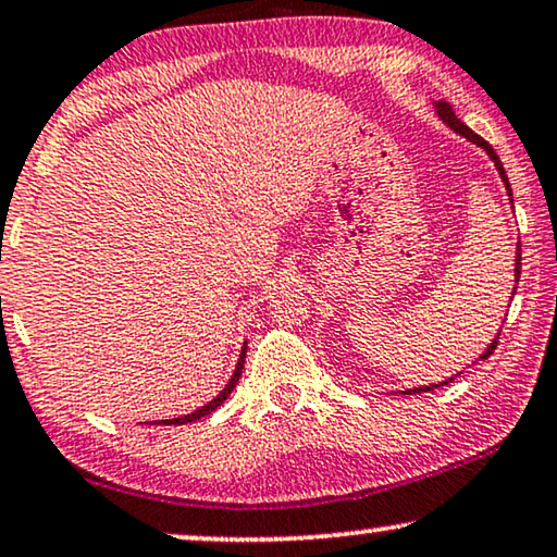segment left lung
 Returning <instances> with one entry per match:
<instances>
[{"label": "left lung", "instance_id": "1", "mask_svg": "<svg viewBox=\"0 0 557 557\" xmlns=\"http://www.w3.org/2000/svg\"><path fill=\"white\" fill-rule=\"evenodd\" d=\"M435 109H438V116L443 119V122L448 124L450 129L454 132H458V135H463L466 139H471L473 145H479V147H484V150L488 152V158L494 160V165H496V170H499V175H502V181H504V185H507V196H509V201H511V188H509V181H507V173H504V168H502V160L496 158V152L492 150V145L486 143L484 137H479L476 132H471L469 127H466V124L461 122V119L456 116V111H454V107H450L448 101H435ZM520 272H522V251H520V247H517V264H515V277H517V283H520ZM515 293H517V287H515ZM515 293H511V298H515ZM496 341H499V333H496V338L492 341V344H488V348L484 354H481V359H488V356L494 354V348H496ZM450 382V380H448ZM448 382H441V384H433V387H418V389H407V395H414V392H428V389H435V387H443V384H448Z\"/></svg>", "mask_w": 557, "mask_h": 557}]
</instances>
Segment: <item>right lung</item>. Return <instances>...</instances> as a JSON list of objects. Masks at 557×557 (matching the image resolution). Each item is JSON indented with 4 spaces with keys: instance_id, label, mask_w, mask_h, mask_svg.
Wrapping results in <instances>:
<instances>
[{
    "instance_id": "add662e5",
    "label": "right lung",
    "mask_w": 557,
    "mask_h": 557,
    "mask_svg": "<svg viewBox=\"0 0 557 557\" xmlns=\"http://www.w3.org/2000/svg\"><path fill=\"white\" fill-rule=\"evenodd\" d=\"M244 359H247V344H244V348H242L239 364H236L234 374H232V380H228L226 387L221 389L219 395L213 397L209 405H203L201 410H196V412H190V414H183V418H173V420H160V422H165V425H185V422H193V420H201V418H206V414H211L213 410H216V407L224 405V399H226L228 395H232V389L236 387V382H239V376H242V369H244ZM152 425H158V422H152Z\"/></svg>"
}]
</instances>
